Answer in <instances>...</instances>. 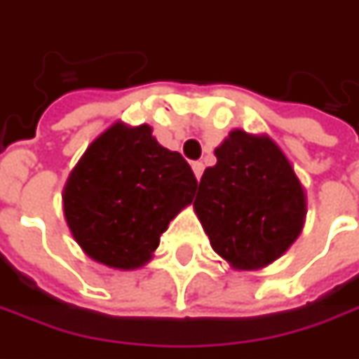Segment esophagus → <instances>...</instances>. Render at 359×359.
<instances>
[{
	"label": "esophagus",
	"mask_w": 359,
	"mask_h": 359,
	"mask_svg": "<svg viewBox=\"0 0 359 359\" xmlns=\"http://www.w3.org/2000/svg\"><path fill=\"white\" fill-rule=\"evenodd\" d=\"M191 170H194V173H196V177H198V180H201V173H203V163H201V161H194V163H191Z\"/></svg>",
	"instance_id": "34e87169"
}]
</instances>
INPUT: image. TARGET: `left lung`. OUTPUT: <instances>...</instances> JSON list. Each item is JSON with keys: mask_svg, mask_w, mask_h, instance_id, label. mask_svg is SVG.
Here are the masks:
<instances>
[{"mask_svg": "<svg viewBox=\"0 0 359 359\" xmlns=\"http://www.w3.org/2000/svg\"><path fill=\"white\" fill-rule=\"evenodd\" d=\"M215 158L194 200L201 228L233 269L266 268L302 233L306 189L269 135L229 131Z\"/></svg>", "mask_w": 359, "mask_h": 359, "instance_id": "1", "label": "left lung"}]
</instances>
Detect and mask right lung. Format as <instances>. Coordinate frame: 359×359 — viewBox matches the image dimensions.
Wrapping results in <instances>:
<instances>
[{
    "instance_id": "add662e5",
    "label": "right lung",
    "mask_w": 359,
    "mask_h": 359,
    "mask_svg": "<svg viewBox=\"0 0 359 359\" xmlns=\"http://www.w3.org/2000/svg\"><path fill=\"white\" fill-rule=\"evenodd\" d=\"M196 175L151 128L114 123L97 135L63 187V215L79 248L116 269L145 266L159 236L196 194Z\"/></svg>"
}]
</instances>
